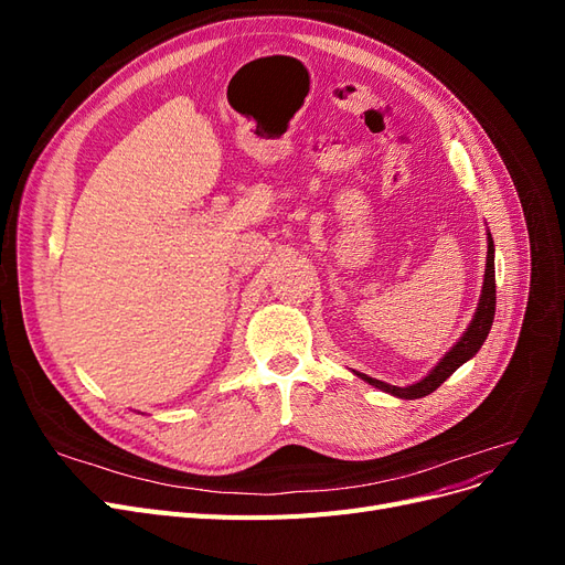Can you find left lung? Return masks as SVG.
<instances>
[{
  "mask_svg": "<svg viewBox=\"0 0 565 565\" xmlns=\"http://www.w3.org/2000/svg\"><path fill=\"white\" fill-rule=\"evenodd\" d=\"M494 299H498V297H494V245H492V235L488 233V256H486V276H483L481 299H478L476 313H473V318L469 322L467 332L455 341V347L440 358L438 365L429 374H426L424 380L409 384V386H391L386 382L367 377V374H363V372H355V374L363 382H367L370 386L382 388V391L391 393V396L403 398V401H415V398L429 396V393H434L443 382H446L459 365H465L467 361H471V358L478 351H481L483 341L488 339V332L492 328Z\"/></svg>",
  "mask_w": 565,
  "mask_h": 565,
  "instance_id": "obj_1",
  "label": "left lung"
}]
</instances>
